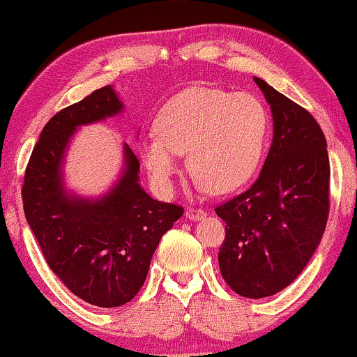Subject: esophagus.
I'll use <instances>...</instances> for the list:
<instances>
[{
	"label": "esophagus",
	"instance_id": "obj_1",
	"mask_svg": "<svg viewBox=\"0 0 357 357\" xmlns=\"http://www.w3.org/2000/svg\"><path fill=\"white\" fill-rule=\"evenodd\" d=\"M185 216H187L190 221H202V219L206 218V213H204L203 209H198V208H187Z\"/></svg>",
	"mask_w": 357,
	"mask_h": 357
}]
</instances>
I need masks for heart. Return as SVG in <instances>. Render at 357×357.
<instances>
[{"mask_svg":"<svg viewBox=\"0 0 357 357\" xmlns=\"http://www.w3.org/2000/svg\"><path fill=\"white\" fill-rule=\"evenodd\" d=\"M266 112L248 92L190 87L172 97L155 119V135L141 139L151 182L169 195L187 154L190 172L214 193L241 187L255 172L266 138Z\"/></svg>","mask_w":357,"mask_h":357,"instance_id":"obj_1","label":"heart"}]
</instances>
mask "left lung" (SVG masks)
I'll list each match as a JSON object with an SVG mask.
<instances>
[{
	"label": "left lung",
	"instance_id": "obj_1",
	"mask_svg": "<svg viewBox=\"0 0 357 357\" xmlns=\"http://www.w3.org/2000/svg\"><path fill=\"white\" fill-rule=\"evenodd\" d=\"M253 79L270 104L273 141L255 183L216 208L226 221L218 258L234 292L261 299L289 286L319 247L330 209V162L314 116Z\"/></svg>",
	"mask_w": 357,
	"mask_h": 357
}]
</instances>
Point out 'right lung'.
<instances>
[{
  "label": "right lung",
  "mask_w": 357,
  "mask_h": 357,
  "mask_svg": "<svg viewBox=\"0 0 357 357\" xmlns=\"http://www.w3.org/2000/svg\"><path fill=\"white\" fill-rule=\"evenodd\" d=\"M123 112L112 86L53 115L29 159L24 214L50 270L79 299L97 307L130 302L144 284L159 241L183 208L153 199L139 185V160L123 144V169L109 192L84 198L63 178L75 131Z\"/></svg>",
  "instance_id": "obj_1"
}]
</instances>
